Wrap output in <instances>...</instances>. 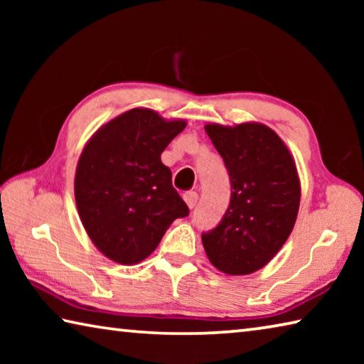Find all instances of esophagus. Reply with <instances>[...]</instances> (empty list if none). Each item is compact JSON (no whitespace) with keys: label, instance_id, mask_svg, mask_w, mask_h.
<instances>
[{"label":"esophagus","instance_id":"obj_1","mask_svg":"<svg viewBox=\"0 0 364 364\" xmlns=\"http://www.w3.org/2000/svg\"><path fill=\"white\" fill-rule=\"evenodd\" d=\"M183 199H184V202H186L189 208H194L197 200H199V194H197L196 191H188V193L183 194Z\"/></svg>","mask_w":364,"mask_h":364}]
</instances>
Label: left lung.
I'll return each instance as SVG.
<instances>
[{
  "label": "left lung",
  "mask_w": 364,
  "mask_h": 364,
  "mask_svg": "<svg viewBox=\"0 0 364 364\" xmlns=\"http://www.w3.org/2000/svg\"><path fill=\"white\" fill-rule=\"evenodd\" d=\"M205 132L230 175L231 199L223 218L202 232L208 260L226 274H250L287 241L300 204L291 152L260 123L207 125Z\"/></svg>",
  "instance_id": "obj_1"
}]
</instances>
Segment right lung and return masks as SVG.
I'll use <instances>...</instances> for the list:
<instances>
[{"label": "right lung", "instance_id": "add662e5", "mask_svg": "<svg viewBox=\"0 0 364 364\" xmlns=\"http://www.w3.org/2000/svg\"><path fill=\"white\" fill-rule=\"evenodd\" d=\"M186 122H165L132 109L95 133L80 156L75 200L91 241L110 260L133 264L149 257L171 221L189 208L160 160Z\"/></svg>", "mask_w": 364, "mask_h": 364}]
</instances>
